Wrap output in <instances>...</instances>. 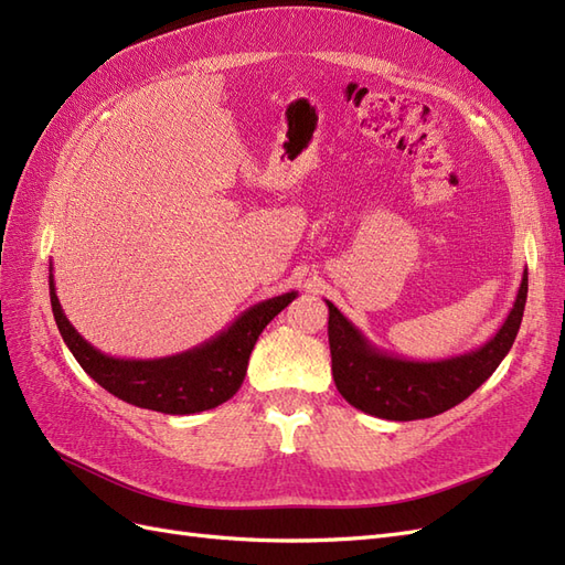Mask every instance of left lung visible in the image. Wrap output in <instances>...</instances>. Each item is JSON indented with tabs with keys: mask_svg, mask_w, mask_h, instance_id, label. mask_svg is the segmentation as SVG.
I'll use <instances>...</instances> for the list:
<instances>
[{
	"mask_svg": "<svg viewBox=\"0 0 565 565\" xmlns=\"http://www.w3.org/2000/svg\"><path fill=\"white\" fill-rule=\"evenodd\" d=\"M527 300V271L503 324L480 349L444 360H408L377 349L334 302L329 308L331 374L353 408L384 420L434 417L466 401L494 372L518 337Z\"/></svg>",
	"mask_w": 565,
	"mask_h": 565,
	"instance_id": "1",
	"label": "left lung"
}]
</instances>
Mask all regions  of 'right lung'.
Here are the masks:
<instances>
[{
  "instance_id": "1",
  "label": "right lung",
  "mask_w": 565,
  "mask_h": 565,
  "mask_svg": "<svg viewBox=\"0 0 565 565\" xmlns=\"http://www.w3.org/2000/svg\"><path fill=\"white\" fill-rule=\"evenodd\" d=\"M298 291L274 296L241 312L224 331L191 351L154 360L114 358L85 341L66 320L56 298L54 274L50 267V300L54 322L68 351L90 377L109 394L167 415H191L222 406L234 396L248 370V360L257 337L277 317Z\"/></svg>"
}]
</instances>
